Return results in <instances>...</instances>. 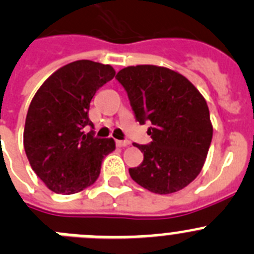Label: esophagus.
<instances>
[{
    "instance_id": "34e87169",
    "label": "esophagus",
    "mask_w": 254,
    "mask_h": 254,
    "mask_svg": "<svg viewBox=\"0 0 254 254\" xmlns=\"http://www.w3.org/2000/svg\"><path fill=\"white\" fill-rule=\"evenodd\" d=\"M129 141L127 140H116V146H119V148H124V146L129 145Z\"/></svg>"
}]
</instances>
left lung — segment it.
<instances>
[{
	"instance_id": "obj_1",
	"label": "left lung",
	"mask_w": 254,
	"mask_h": 254,
	"mask_svg": "<svg viewBox=\"0 0 254 254\" xmlns=\"http://www.w3.org/2000/svg\"><path fill=\"white\" fill-rule=\"evenodd\" d=\"M116 79L127 90L136 120L151 123L153 141L132 144L144 160L130 168V177L156 194L182 190L207 159L213 136L207 101L186 76L163 66H127Z\"/></svg>"
}]
</instances>
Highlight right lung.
I'll return each mask as SVG.
<instances>
[{
	"instance_id": "add662e5",
	"label": "right lung",
	"mask_w": 254,
	"mask_h": 254,
	"mask_svg": "<svg viewBox=\"0 0 254 254\" xmlns=\"http://www.w3.org/2000/svg\"><path fill=\"white\" fill-rule=\"evenodd\" d=\"M115 76L113 66L79 60L63 66L45 80L31 101L23 130L26 155L50 190L75 194L92 186L101 163L115 150L113 138L99 139L90 125V101Z\"/></svg>"
}]
</instances>
